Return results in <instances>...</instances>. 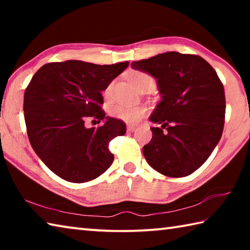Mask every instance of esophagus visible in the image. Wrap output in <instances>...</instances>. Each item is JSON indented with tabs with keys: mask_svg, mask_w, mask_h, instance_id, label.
Instances as JSON below:
<instances>
[{
	"mask_svg": "<svg viewBox=\"0 0 250 250\" xmlns=\"http://www.w3.org/2000/svg\"><path fill=\"white\" fill-rule=\"evenodd\" d=\"M135 129H137V126L135 125H126V131H128V132H133Z\"/></svg>",
	"mask_w": 250,
	"mask_h": 250,
	"instance_id": "obj_1",
	"label": "esophagus"
}]
</instances>
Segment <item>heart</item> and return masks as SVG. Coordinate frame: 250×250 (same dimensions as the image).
<instances>
[{
  "label": "heart",
  "instance_id": "heart-1",
  "mask_svg": "<svg viewBox=\"0 0 250 250\" xmlns=\"http://www.w3.org/2000/svg\"><path fill=\"white\" fill-rule=\"evenodd\" d=\"M129 80L137 89H139V88L143 86V84L147 82H153V79H152L149 75H146L145 73H139V71L130 74ZM107 92H109V88L107 89ZM146 110L147 109L146 105L117 103L113 104L111 107H110L109 112L113 118H117V119L124 121L125 124L133 125L137 124L138 121H140L142 118L145 117Z\"/></svg>",
  "mask_w": 250,
  "mask_h": 250
}]
</instances>
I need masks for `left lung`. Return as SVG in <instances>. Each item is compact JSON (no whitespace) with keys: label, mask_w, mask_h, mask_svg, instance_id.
Here are the masks:
<instances>
[{"label":"left lung","mask_w":250,"mask_h":250,"mask_svg":"<svg viewBox=\"0 0 250 250\" xmlns=\"http://www.w3.org/2000/svg\"><path fill=\"white\" fill-rule=\"evenodd\" d=\"M131 67L156 79L161 95L149 118L161 128H151L152 140L143 146L146 162L167 176L192 174L223 133L225 94L216 71L204 58L177 52L132 62Z\"/></svg>","instance_id":"1"}]
</instances>
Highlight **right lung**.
<instances>
[{"label":"right lung","mask_w":250,"mask_h":250,"mask_svg":"<svg viewBox=\"0 0 250 250\" xmlns=\"http://www.w3.org/2000/svg\"><path fill=\"white\" fill-rule=\"evenodd\" d=\"M128 66V62L96 65L66 61L42 66L33 76L23 105L29 142L45 166L62 180L84 183L112 164L109 142L124 135L126 126L101 110V91ZM88 116L104 125L87 128Z\"/></svg>","instance_id":"obj_1"}]
</instances>
